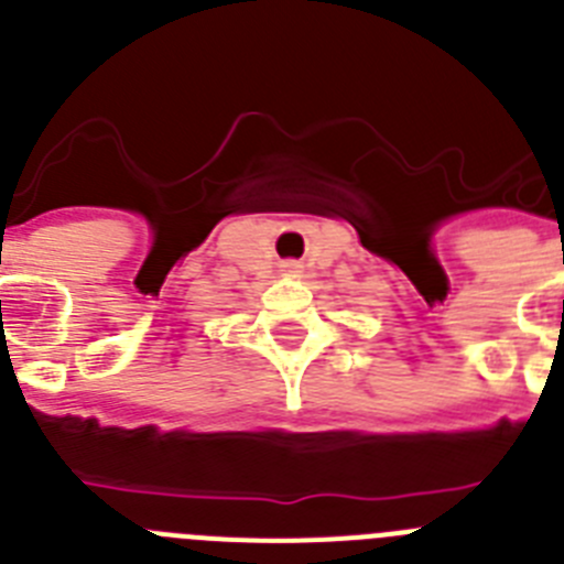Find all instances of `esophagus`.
I'll return each mask as SVG.
<instances>
[{"label":"esophagus","mask_w":564,"mask_h":564,"mask_svg":"<svg viewBox=\"0 0 564 564\" xmlns=\"http://www.w3.org/2000/svg\"><path fill=\"white\" fill-rule=\"evenodd\" d=\"M282 268H285V273H296V265H293V262H285Z\"/></svg>","instance_id":"34e87169"}]
</instances>
